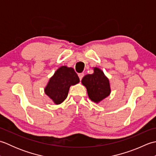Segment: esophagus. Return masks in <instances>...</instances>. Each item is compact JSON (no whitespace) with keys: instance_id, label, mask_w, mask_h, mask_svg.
Returning a JSON list of instances; mask_svg holds the SVG:
<instances>
[{"instance_id":"esophagus-1","label":"esophagus","mask_w":156,"mask_h":156,"mask_svg":"<svg viewBox=\"0 0 156 156\" xmlns=\"http://www.w3.org/2000/svg\"><path fill=\"white\" fill-rule=\"evenodd\" d=\"M84 73H80V74H78L79 78H80V80H82V78L84 77Z\"/></svg>"}]
</instances>
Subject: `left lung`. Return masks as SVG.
Here are the masks:
<instances>
[{
    "label": "left lung",
    "instance_id": "obj_1",
    "mask_svg": "<svg viewBox=\"0 0 156 156\" xmlns=\"http://www.w3.org/2000/svg\"><path fill=\"white\" fill-rule=\"evenodd\" d=\"M93 74L84 76L81 82L87 88L89 98L98 104L110 95L111 88L108 78L103 71L97 67H93Z\"/></svg>",
    "mask_w": 156,
    "mask_h": 156
}]
</instances>
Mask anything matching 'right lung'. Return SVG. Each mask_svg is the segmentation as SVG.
I'll return each mask as SVG.
<instances>
[{"mask_svg":"<svg viewBox=\"0 0 156 156\" xmlns=\"http://www.w3.org/2000/svg\"><path fill=\"white\" fill-rule=\"evenodd\" d=\"M79 82L80 79L74 69L62 66L49 78L44 92L55 105H59L67 98L71 86L78 84Z\"/></svg>","mask_w":156,"mask_h":156,"instance_id":"1","label":"right lung"}]
</instances>
